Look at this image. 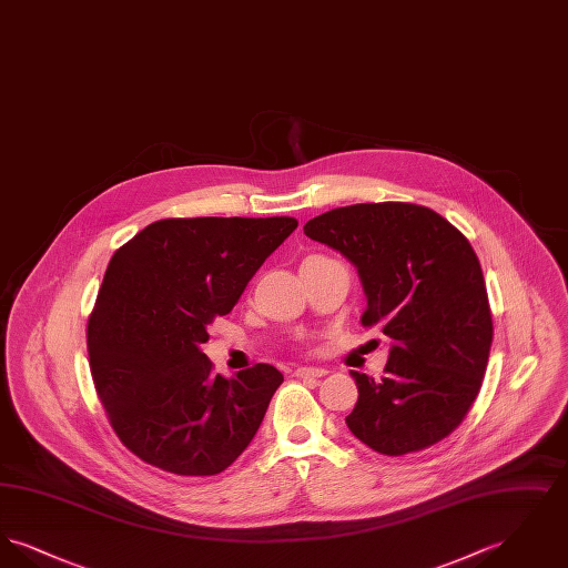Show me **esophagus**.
Segmentation results:
<instances>
[{"mask_svg": "<svg viewBox=\"0 0 568 568\" xmlns=\"http://www.w3.org/2000/svg\"><path fill=\"white\" fill-rule=\"evenodd\" d=\"M294 375L302 378H320L325 377V375H327V371H325V368H313V366H300V368H296V373H294Z\"/></svg>", "mask_w": 568, "mask_h": 568, "instance_id": "obj_1", "label": "esophagus"}]
</instances>
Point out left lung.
<instances>
[{
  "label": "left lung",
  "mask_w": 568,
  "mask_h": 568,
  "mask_svg": "<svg viewBox=\"0 0 568 568\" xmlns=\"http://www.w3.org/2000/svg\"><path fill=\"white\" fill-rule=\"evenodd\" d=\"M304 234L357 268L366 311L392 341L385 375L352 371L353 436L383 456L422 452L454 433L475 403L491 347L481 264L466 236L426 206L353 204L327 211Z\"/></svg>",
  "instance_id": "obj_1"
}]
</instances>
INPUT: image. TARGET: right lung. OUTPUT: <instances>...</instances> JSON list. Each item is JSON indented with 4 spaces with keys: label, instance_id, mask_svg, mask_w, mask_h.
Masks as SVG:
<instances>
[{
    "label": "right lung",
    "instance_id": "1",
    "mask_svg": "<svg viewBox=\"0 0 568 568\" xmlns=\"http://www.w3.org/2000/svg\"><path fill=\"white\" fill-rule=\"evenodd\" d=\"M296 227L294 216L162 219L114 251L87 349L110 426L142 462L206 477L253 440L283 375L255 364L221 377L202 343Z\"/></svg>",
    "mask_w": 568,
    "mask_h": 568
}]
</instances>
